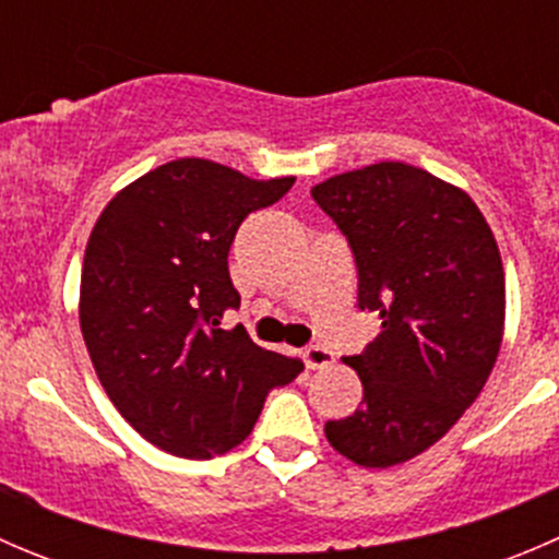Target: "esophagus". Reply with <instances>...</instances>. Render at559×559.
Returning a JSON list of instances; mask_svg holds the SVG:
<instances>
[{
    "label": "esophagus",
    "instance_id": "34e87169",
    "mask_svg": "<svg viewBox=\"0 0 559 559\" xmlns=\"http://www.w3.org/2000/svg\"><path fill=\"white\" fill-rule=\"evenodd\" d=\"M302 359H306V365L311 370H319V368H326V365L335 362V354L330 352V348L324 346H311L302 352Z\"/></svg>",
    "mask_w": 559,
    "mask_h": 559
}]
</instances>
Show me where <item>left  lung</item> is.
<instances>
[{
    "instance_id": "obj_1",
    "label": "left lung",
    "mask_w": 559,
    "mask_h": 559,
    "mask_svg": "<svg viewBox=\"0 0 559 559\" xmlns=\"http://www.w3.org/2000/svg\"><path fill=\"white\" fill-rule=\"evenodd\" d=\"M354 251L357 306L381 335L343 362L362 403L326 421L330 447L362 467L414 460L460 421L498 362L506 273L467 191L403 162H379L311 189Z\"/></svg>"
}]
</instances>
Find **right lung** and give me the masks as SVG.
Here are the masks:
<instances>
[{
  "label": "right lung",
  "instance_id": "1",
  "mask_svg": "<svg viewBox=\"0 0 559 559\" xmlns=\"http://www.w3.org/2000/svg\"><path fill=\"white\" fill-rule=\"evenodd\" d=\"M292 183L183 156L123 186L88 235L78 302L88 357L118 414L162 452L227 454L264 394L300 376V357L257 346L243 326L222 330L240 306L235 233Z\"/></svg>",
  "mask_w": 559,
  "mask_h": 559
}]
</instances>
